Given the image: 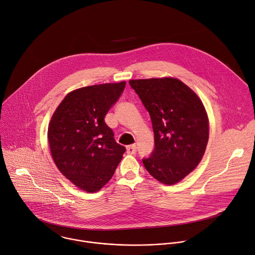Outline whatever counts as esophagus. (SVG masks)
<instances>
[{
	"mask_svg": "<svg viewBox=\"0 0 255 255\" xmlns=\"http://www.w3.org/2000/svg\"><path fill=\"white\" fill-rule=\"evenodd\" d=\"M136 151H137L136 145H129V146H127V148H126V152L128 154H135Z\"/></svg>",
	"mask_w": 255,
	"mask_h": 255,
	"instance_id": "1",
	"label": "esophagus"
}]
</instances>
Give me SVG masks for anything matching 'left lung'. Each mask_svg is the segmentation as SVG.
Masks as SVG:
<instances>
[{"label": "left lung", "instance_id": "1", "mask_svg": "<svg viewBox=\"0 0 255 255\" xmlns=\"http://www.w3.org/2000/svg\"><path fill=\"white\" fill-rule=\"evenodd\" d=\"M148 111L155 147L143 159L146 170L161 184L174 185L201 162L209 140V118L202 100L175 78L130 80Z\"/></svg>", "mask_w": 255, "mask_h": 255}]
</instances>
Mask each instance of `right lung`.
<instances>
[{"mask_svg":"<svg viewBox=\"0 0 255 255\" xmlns=\"http://www.w3.org/2000/svg\"><path fill=\"white\" fill-rule=\"evenodd\" d=\"M125 85L123 81L72 91L49 122L47 138L56 167L87 193L100 191L111 179L126 150L105 122Z\"/></svg>","mask_w":255,"mask_h":255,"instance_id":"obj_1","label":"right lung"}]
</instances>
